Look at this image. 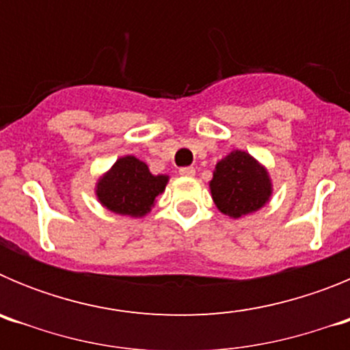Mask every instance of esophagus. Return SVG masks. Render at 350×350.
I'll return each instance as SVG.
<instances>
[{"instance_id":"34e87169","label":"esophagus","mask_w":350,"mask_h":350,"mask_svg":"<svg viewBox=\"0 0 350 350\" xmlns=\"http://www.w3.org/2000/svg\"><path fill=\"white\" fill-rule=\"evenodd\" d=\"M194 173H196V170H194L193 166H185V168H180L182 177H194Z\"/></svg>"}]
</instances>
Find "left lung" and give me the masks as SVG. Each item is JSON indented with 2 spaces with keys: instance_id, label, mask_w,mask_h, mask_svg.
Here are the masks:
<instances>
[{
  "instance_id": "obj_1",
  "label": "left lung",
  "mask_w": 350,
  "mask_h": 350,
  "mask_svg": "<svg viewBox=\"0 0 350 350\" xmlns=\"http://www.w3.org/2000/svg\"><path fill=\"white\" fill-rule=\"evenodd\" d=\"M212 200L224 215L240 219L270 202V173L245 150H233L215 165L210 180Z\"/></svg>"
}]
</instances>
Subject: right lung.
Returning a JSON list of instances; mask_svg holds the SVG:
<instances>
[{
    "label": "right lung",
    "instance_id": "add662e5",
    "mask_svg": "<svg viewBox=\"0 0 350 350\" xmlns=\"http://www.w3.org/2000/svg\"><path fill=\"white\" fill-rule=\"evenodd\" d=\"M168 175H152L144 161L124 156L96 182L98 202L107 210L128 217H144L156 198L165 193Z\"/></svg>",
    "mask_w": 350,
    "mask_h": 350
}]
</instances>
